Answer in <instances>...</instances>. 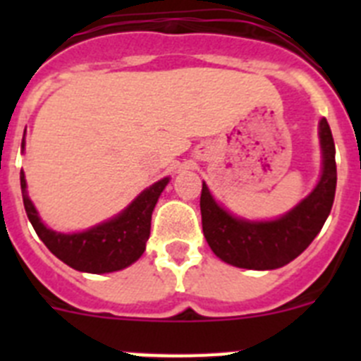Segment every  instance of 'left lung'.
<instances>
[{
	"instance_id": "left-lung-1",
	"label": "left lung",
	"mask_w": 361,
	"mask_h": 361,
	"mask_svg": "<svg viewBox=\"0 0 361 361\" xmlns=\"http://www.w3.org/2000/svg\"><path fill=\"white\" fill-rule=\"evenodd\" d=\"M322 173L317 186L295 208L273 220H247L220 206L206 183L200 193L202 231L213 253L242 269H279L307 250L329 216L336 191L334 141L327 119H320Z\"/></svg>"
}]
</instances>
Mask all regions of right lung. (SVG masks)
<instances>
[{
  "label": "right lung",
  "instance_id": "add662e5",
  "mask_svg": "<svg viewBox=\"0 0 361 361\" xmlns=\"http://www.w3.org/2000/svg\"><path fill=\"white\" fill-rule=\"evenodd\" d=\"M21 152H25V137L21 141ZM19 178H21L25 212L30 224L36 229L37 237L66 266L94 275L121 271L141 258L149 238L153 208L170 183V177L153 183L152 186L142 190L123 212L101 224L92 226L85 231L61 233L50 229L41 220L36 206L28 197L23 170Z\"/></svg>",
  "mask_w": 361,
  "mask_h": 361
}]
</instances>
